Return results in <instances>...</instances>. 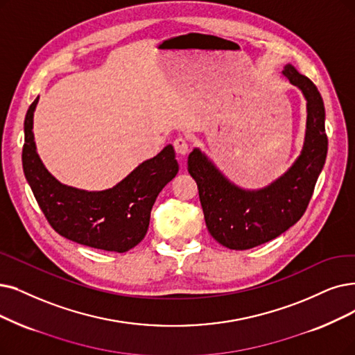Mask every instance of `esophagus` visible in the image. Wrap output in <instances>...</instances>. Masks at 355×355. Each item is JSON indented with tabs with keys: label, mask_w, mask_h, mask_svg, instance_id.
I'll return each instance as SVG.
<instances>
[{
	"label": "esophagus",
	"mask_w": 355,
	"mask_h": 355,
	"mask_svg": "<svg viewBox=\"0 0 355 355\" xmlns=\"http://www.w3.org/2000/svg\"><path fill=\"white\" fill-rule=\"evenodd\" d=\"M173 147H175V151H176L179 155H187L188 148H189V144H188V141H187L185 138L179 137V138H176V139L173 141Z\"/></svg>",
	"instance_id": "1"
}]
</instances>
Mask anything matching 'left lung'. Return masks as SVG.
Segmentation results:
<instances>
[{"instance_id":"left-lung-1","label":"left lung","mask_w":355,"mask_h":355,"mask_svg":"<svg viewBox=\"0 0 355 355\" xmlns=\"http://www.w3.org/2000/svg\"><path fill=\"white\" fill-rule=\"evenodd\" d=\"M281 74L302 92L307 112L303 148L284 173L266 187L246 189L227 178L201 148H193L188 157L207 229L233 250L266 243L302 218L328 153L324 106L316 86L291 64Z\"/></svg>"}]
</instances>
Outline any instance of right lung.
Masks as SVG:
<instances>
[{"instance_id": "obj_1", "label": "right lung", "mask_w": 355, "mask_h": 355, "mask_svg": "<svg viewBox=\"0 0 355 355\" xmlns=\"http://www.w3.org/2000/svg\"><path fill=\"white\" fill-rule=\"evenodd\" d=\"M39 96L24 119L23 170L36 201L53 230L83 246L123 253L144 239L155 198L172 180L179 164L173 146L138 164L115 187L86 191L56 179L40 160L33 134Z\"/></svg>"}]
</instances>
